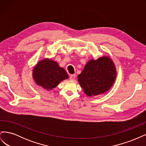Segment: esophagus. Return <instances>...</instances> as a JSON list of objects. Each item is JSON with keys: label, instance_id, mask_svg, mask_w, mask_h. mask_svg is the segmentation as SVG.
<instances>
[{"label": "esophagus", "instance_id": "34e87169", "mask_svg": "<svg viewBox=\"0 0 146 146\" xmlns=\"http://www.w3.org/2000/svg\"><path fill=\"white\" fill-rule=\"evenodd\" d=\"M75 78H76V74H71V75H70V76H69L70 80H74Z\"/></svg>", "mask_w": 146, "mask_h": 146}]
</instances>
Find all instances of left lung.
Instances as JSON below:
<instances>
[{
    "mask_svg": "<svg viewBox=\"0 0 146 146\" xmlns=\"http://www.w3.org/2000/svg\"><path fill=\"white\" fill-rule=\"evenodd\" d=\"M116 69L113 60L107 56L90 60L78 76L83 92L90 97L104 94L113 85Z\"/></svg>",
    "mask_w": 146,
    "mask_h": 146,
    "instance_id": "obj_1",
    "label": "left lung"
}]
</instances>
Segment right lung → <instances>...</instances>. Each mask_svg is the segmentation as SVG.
Returning <instances> with one entry per match:
<instances>
[{
    "mask_svg": "<svg viewBox=\"0 0 146 146\" xmlns=\"http://www.w3.org/2000/svg\"><path fill=\"white\" fill-rule=\"evenodd\" d=\"M33 78L38 85L49 91L69 78L64 68L48 58L40 60L33 69Z\"/></svg>",
    "mask_w": 146,
    "mask_h": 146,
    "instance_id": "add662e5",
    "label": "right lung"
}]
</instances>
